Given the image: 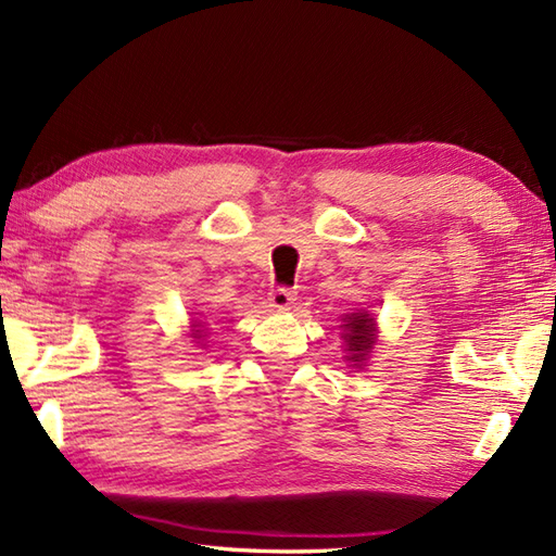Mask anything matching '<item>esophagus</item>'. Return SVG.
I'll use <instances>...</instances> for the list:
<instances>
[{
    "label": "esophagus",
    "instance_id": "34e87169",
    "mask_svg": "<svg viewBox=\"0 0 556 556\" xmlns=\"http://www.w3.org/2000/svg\"><path fill=\"white\" fill-rule=\"evenodd\" d=\"M293 291L291 289H287V287H279V289H275L269 293V303H271V308H277V311H287L289 305L293 303Z\"/></svg>",
    "mask_w": 556,
    "mask_h": 556
}]
</instances>
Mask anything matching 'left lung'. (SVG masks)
Returning <instances> with one entry per match:
<instances>
[{
  "mask_svg": "<svg viewBox=\"0 0 556 556\" xmlns=\"http://www.w3.org/2000/svg\"><path fill=\"white\" fill-rule=\"evenodd\" d=\"M344 341H346V361H351L353 365H361L368 361L370 351L377 341V327H375V317L368 311H358L351 313L344 317Z\"/></svg>",
  "mask_w": 556,
  "mask_h": 556,
  "instance_id": "8db88e82",
  "label": "left lung"
}]
</instances>
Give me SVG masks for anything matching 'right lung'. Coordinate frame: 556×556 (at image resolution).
<instances>
[{
    "label": "right lung",
    "mask_w": 556,
    "mask_h": 556,
    "mask_svg": "<svg viewBox=\"0 0 556 556\" xmlns=\"http://www.w3.org/2000/svg\"><path fill=\"white\" fill-rule=\"evenodd\" d=\"M198 327H200V325H198ZM198 332H200V329H198ZM195 339H198V337H195Z\"/></svg>",
    "instance_id": "right-lung-1"
}]
</instances>
